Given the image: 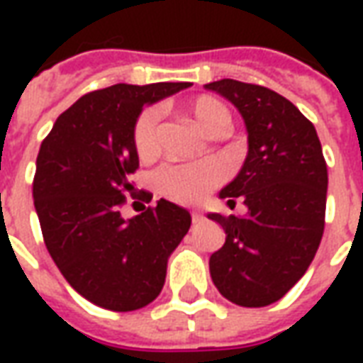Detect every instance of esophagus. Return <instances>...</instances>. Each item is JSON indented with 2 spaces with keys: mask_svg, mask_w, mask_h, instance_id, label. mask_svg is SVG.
<instances>
[{
  "mask_svg": "<svg viewBox=\"0 0 363 363\" xmlns=\"http://www.w3.org/2000/svg\"><path fill=\"white\" fill-rule=\"evenodd\" d=\"M190 216H192V223H198V221H202V218H204L198 208H192V210H190Z\"/></svg>",
  "mask_w": 363,
  "mask_h": 363,
  "instance_id": "34e87169",
  "label": "esophagus"
}]
</instances>
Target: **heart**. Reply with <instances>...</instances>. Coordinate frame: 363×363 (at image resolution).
I'll return each mask as SVG.
<instances>
[{
    "label": "heart",
    "mask_w": 363,
    "mask_h": 363,
    "mask_svg": "<svg viewBox=\"0 0 363 363\" xmlns=\"http://www.w3.org/2000/svg\"><path fill=\"white\" fill-rule=\"evenodd\" d=\"M186 112L194 120L204 134L218 138L223 135L231 126V116L225 104L202 95L186 104ZM159 112L155 108L143 111L134 126V147L142 159H151L157 155L159 150ZM223 179V171L213 161H200V163H169L155 171L153 186L161 196L190 204L204 196L206 192L218 186Z\"/></svg>",
    "instance_id": "1"
}]
</instances>
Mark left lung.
Returning <instances> with one entry per match:
<instances>
[{
  "label": "left lung",
  "instance_id": "1",
  "mask_svg": "<svg viewBox=\"0 0 363 363\" xmlns=\"http://www.w3.org/2000/svg\"><path fill=\"white\" fill-rule=\"evenodd\" d=\"M206 89L241 112L249 151L220 198H241L247 216L208 213L225 231L210 257L220 294L241 307H264L288 294L307 272L325 229L328 174L319 135L286 96L262 85L220 79Z\"/></svg>",
  "mask_w": 363,
  "mask_h": 363
}]
</instances>
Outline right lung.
Returning a JSON list of instances; mask_svg holds the SVG:
<instances>
[{"mask_svg": "<svg viewBox=\"0 0 363 363\" xmlns=\"http://www.w3.org/2000/svg\"><path fill=\"white\" fill-rule=\"evenodd\" d=\"M190 83H116L75 101L44 138L33 182L44 243L67 284L91 303L135 311L161 294L167 260L190 213L165 198L124 220L120 206L140 167L134 126L143 104Z\"/></svg>", "mask_w": 363, "mask_h": 363, "instance_id": "right-lung-1", "label": "right lung"}]
</instances>
